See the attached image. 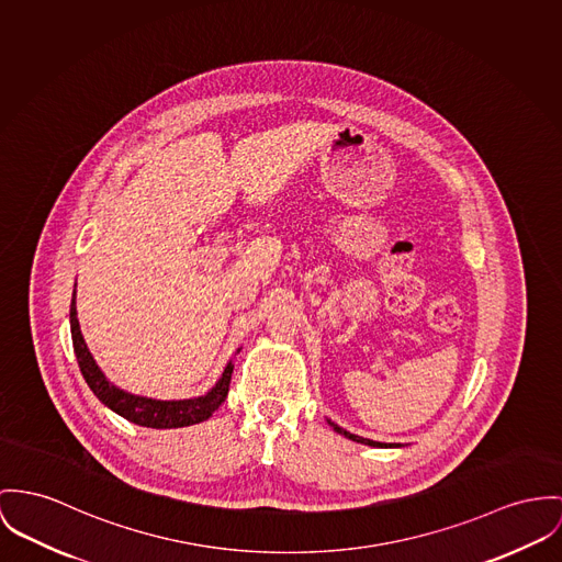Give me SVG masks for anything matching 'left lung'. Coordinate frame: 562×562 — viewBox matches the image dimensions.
<instances>
[{
	"label": "left lung",
	"mask_w": 562,
	"mask_h": 562,
	"mask_svg": "<svg viewBox=\"0 0 562 562\" xmlns=\"http://www.w3.org/2000/svg\"><path fill=\"white\" fill-rule=\"evenodd\" d=\"M329 426H331L336 432L345 434L346 438L357 440V442H363V445H370V447H393V445H387V442H376V440H370V438H363V436H355V434L346 432L345 428H340V426L334 424V422H329Z\"/></svg>",
	"instance_id": "obj_1"
}]
</instances>
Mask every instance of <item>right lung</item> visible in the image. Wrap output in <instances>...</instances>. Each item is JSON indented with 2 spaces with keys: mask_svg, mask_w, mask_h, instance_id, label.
Returning <instances> with one entry per match:
<instances>
[{
  "mask_svg": "<svg viewBox=\"0 0 562 562\" xmlns=\"http://www.w3.org/2000/svg\"><path fill=\"white\" fill-rule=\"evenodd\" d=\"M70 334H72V346H75V355H77L81 374H83L89 389L93 391V395L102 404H106L111 411H115L117 415H122L124 419H128L136 426L156 428V430L194 426V424H201V422L210 419L212 413L217 411V406L226 400L228 385H231V374H233V363L226 366V370H224L222 379L217 381L216 387L212 389L207 395L194 397V400H173V402L149 400V397H138V395H132V393H126V391L111 385L104 379V374L98 370L93 357L87 350L86 340L81 336L79 321H77L75 297L70 303Z\"/></svg>",
  "mask_w": 562,
  "mask_h": 562,
  "instance_id": "add662e5",
  "label": "right lung"
}]
</instances>
